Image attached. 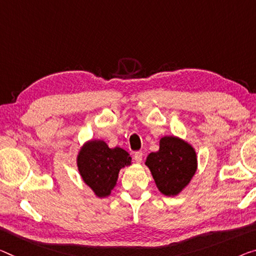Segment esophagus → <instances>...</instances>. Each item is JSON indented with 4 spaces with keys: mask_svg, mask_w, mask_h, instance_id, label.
I'll return each instance as SVG.
<instances>
[{
    "mask_svg": "<svg viewBox=\"0 0 256 256\" xmlns=\"http://www.w3.org/2000/svg\"><path fill=\"white\" fill-rule=\"evenodd\" d=\"M134 160H135L137 164L142 162V160H143V152L137 151V152L134 153Z\"/></svg>",
    "mask_w": 256,
    "mask_h": 256,
    "instance_id": "1",
    "label": "esophagus"
}]
</instances>
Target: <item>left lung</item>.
I'll return each instance as SVG.
<instances>
[{"instance_id":"obj_1","label":"left lung","mask_w":256,"mask_h":256,"mask_svg":"<svg viewBox=\"0 0 256 256\" xmlns=\"http://www.w3.org/2000/svg\"><path fill=\"white\" fill-rule=\"evenodd\" d=\"M159 144V151L150 153L145 164L161 194L178 196L194 178L196 153L188 142L175 136H164Z\"/></svg>"}]
</instances>
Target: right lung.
Returning <instances> with one entry per match:
<instances>
[{"mask_svg": "<svg viewBox=\"0 0 256 256\" xmlns=\"http://www.w3.org/2000/svg\"><path fill=\"white\" fill-rule=\"evenodd\" d=\"M76 164L84 182L98 198H105L114 188L120 169L132 164V158L124 148H110L104 140H92L81 148Z\"/></svg>", "mask_w": 256, "mask_h": 256, "instance_id": "add662e5", "label": "right lung"}]
</instances>
